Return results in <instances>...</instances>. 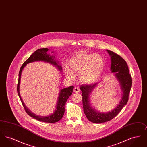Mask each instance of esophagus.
<instances>
[{
	"label": "esophagus",
	"instance_id": "34e87169",
	"mask_svg": "<svg viewBox=\"0 0 147 147\" xmlns=\"http://www.w3.org/2000/svg\"><path fill=\"white\" fill-rule=\"evenodd\" d=\"M80 91V89L78 87H74V92L76 93H78Z\"/></svg>",
	"mask_w": 147,
	"mask_h": 147
}]
</instances>
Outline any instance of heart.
Masks as SVG:
<instances>
[{"label": "heart", "instance_id": "obj_1", "mask_svg": "<svg viewBox=\"0 0 147 147\" xmlns=\"http://www.w3.org/2000/svg\"><path fill=\"white\" fill-rule=\"evenodd\" d=\"M104 64L103 58L98 54L80 53L70 61V67L73 71L66 68L65 73L71 79L74 78V73L80 74V79L82 82L91 83L100 76Z\"/></svg>", "mask_w": 147, "mask_h": 147}]
</instances>
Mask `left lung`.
<instances>
[{"label":"left lung","instance_id":"8db88e82","mask_svg":"<svg viewBox=\"0 0 147 147\" xmlns=\"http://www.w3.org/2000/svg\"><path fill=\"white\" fill-rule=\"evenodd\" d=\"M107 51L111 56V70L115 73V76L119 80L123 94L119 104L112 111L107 113H101L92 109L89 102V94L97 83L83 84L80 86L84 113L90 121L95 123L110 121L119 114L128 101L132 84V77L129 73L128 67L125 60L112 51L107 50Z\"/></svg>","mask_w":147,"mask_h":147}]
</instances>
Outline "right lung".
<instances>
[{"instance_id":"add662e5","label":"right lung","mask_w":147,"mask_h":147,"mask_svg":"<svg viewBox=\"0 0 147 147\" xmlns=\"http://www.w3.org/2000/svg\"><path fill=\"white\" fill-rule=\"evenodd\" d=\"M48 51H49V49H47V48L40 49L36 50L31 56H30L28 59L23 63L19 73V79H18V83L17 85V91L19 96L20 99L21 100V103L25 109V111L28 113V115L36 119L41 122H47V123H55L59 121L63 117L64 113V106L65 105V103L68 98L72 94V92H73V88H74V86L73 85L70 86L68 88H64L63 89L61 90L59 95V98H58L56 110L53 114L48 116H39L30 111V110L28 109L25 106V105H24L21 99V96L20 95V92H19V86H20L21 72L22 69H24V68L26 66L27 64L32 62H35V61H42L52 63L53 65H56L59 69V70H62V67H61V65H59L58 64V62L57 63L54 60L53 56L52 57L49 56V55L47 53Z\"/></svg>"}]
</instances>
